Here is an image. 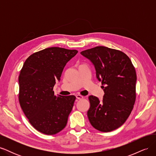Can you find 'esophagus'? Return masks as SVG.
<instances>
[{
  "label": "esophagus",
  "instance_id": "1",
  "mask_svg": "<svg viewBox=\"0 0 156 156\" xmlns=\"http://www.w3.org/2000/svg\"><path fill=\"white\" fill-rule=\"evenodd\" d=\"M76 98L77 100H81V99L83 98V96L81 95H79V94H77V95H76Z\"/></svg>",
  "mask_w": 156,
  "mask_h": 156
}]
</instances>
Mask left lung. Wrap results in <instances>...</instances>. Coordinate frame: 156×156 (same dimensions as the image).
Segmentation results:
<instances>
[{"label":"left lung","instance_id":"left-lung-1","mask_svg":"<svg viewBox=\"0 0 156 156\" xmlns=\"http://www.w3.org/2000/svg\"><path fill=\"white\" fill-rule=\"evenodd\" d=\"M94 64L104 91L102 101L90 96L87 116L94 128L109 132L120 127L133 108L136 75L131 60L119 50L97 46L81 52Z\"/></svg>","mask_w":156,"mask_h":156}]
</instances>
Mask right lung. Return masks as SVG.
Returning a JSON list of instances; mask_svg holds the SVG:
<instances>
[{"label":"right lung","mask_w":156,"mask_h":156,"mask_svg":"<svg viewBox=\"0 0 156 156\" xmlns=\"http://www.w3.org/2000/svg\"><path fill=\"white\" fill-rule=\"evenodd\" d=\"M78 53L53 47L33 53L19 75V101L30 124L41 133L55 135L66 126L76 97L55 96L53 87L64 68Z\"/></svg>","instance_id":"right-lung-1"}]
</instances>
